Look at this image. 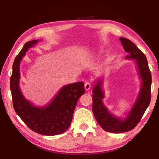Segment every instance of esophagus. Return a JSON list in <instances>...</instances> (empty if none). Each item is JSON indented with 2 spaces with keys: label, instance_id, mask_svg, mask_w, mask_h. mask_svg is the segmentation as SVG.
<instances>
[{
  "label": "esophagus",
  "instance_id": "1",
  "mask_svg": "<svg viewBox=\"0 0 159 159\" xmlns=\"http://www.w3.org/2000/svg\"><path fill=\"white\" fill-rule=\"evenodd\" d=\"M91 88V83L89 82H87L84 83V89H85L86 90H89Z\"/></svg>",
  "mask_w": 159,
  "mask_h": 159
}]
</instances>
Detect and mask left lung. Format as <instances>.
<instances>
[{
  "label": "left lung",
  "instance_id": "obj_1",
  "mask_svg": "<svg viewBox=\"0 0 159 159\" xmlns=\"http://www.w3.org/2000/svg\"><path fill=\"white\" fill-rule=\"evenodd\" d=\"M124 49L129 55L127 59H134L138 66L139 75L142 81L140 93L135 103L125 119H120L110 114L104 106L102 100L104 93L102 90V80H98L93 90V112L99 125L106 132L121 133L134 129L140 121L151 102V88L152 77L147 58L145 54L127 38H120Z\"/></svg>",
  "mask_w": 159,
  "mask_h": 159
}]
</instances>
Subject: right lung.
<instances>
[{"label":"right lung","mask_w":159,"mask_h":159,"mask_svg":"<svg viewBox=\"0 0 159 159\" xmlns=\"http://www.w3.org/2000/svg\"><path fill=\"white\" fill-rule=\"evenodd\" d=\"M38 41L34 40L26 43L15 58L10 89L15 111L26 125L37 133L53 136L66 131L70 126L78 100L84 93V82H78L64 86L51 103L43 107H37L27 101L19 89V66L27 50Z\"/></svg>","instance_id":"obj_1"}]
</instances>
